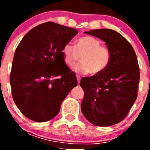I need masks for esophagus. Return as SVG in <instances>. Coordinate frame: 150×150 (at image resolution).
I'll use <instances>...</instances> for the list:
<instances>
[{
  "label": "esophagus",
  "mask_w": 150,
  "mask_h": 150,
  "mask_svg": "<svg viewBox=\"0 0 150 150\" xmlns=\"http://www.w3.org/2000/svg\"><path fill=\"white\" fill-rule=\"evenodd\" d=\"M76 79H77L78 83H79V82H80V76H76Z\"/></svg>",
  "instance_id": "1"
}]
</instances>
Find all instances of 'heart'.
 Returning a JSON list of instances; mask_svg holds the SVG:
<instances>
[{"label": "heart", "mask_w": 150, "mask_h": 150, "mask_svg": "<svg viewBox=\"0 0 150 150\" xmlns=\"http://www.w3.org/2000/svg\"><path fill=\"white\" fill-rule=\"evenodd\" d=\"M64 63L72 67L79 59L80 62L74 71L80 74L98 75L104 72L111 61V52L107 47L100 46V42L91 36H83L75 41L74 47L66 44L62 50Z\"/></svg>", "instance_id": "b5f03b06"}]
</instances>
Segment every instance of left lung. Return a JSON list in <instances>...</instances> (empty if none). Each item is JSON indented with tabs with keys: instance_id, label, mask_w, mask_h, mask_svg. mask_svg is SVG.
<instances>
[{
	"instance_id": "obj_1",
	"label": "left lung",
	"mask_w": 150,
	"mask_h": 150,
	"mask_svg": "<svg viewBox=\"0 0 150 150\" xmlns=\"http://www.w3.org/2000/svg\"><path fill=\"white\" fill-rule=\"evenodd\" d=\"M85 33L105 42L111 61L103 73L81 79L82 112L97 126L117 124L126 117L137 99L140 79L137 55L129 42L115 30L102 28Z\"/></svg>"
}]
</instances>
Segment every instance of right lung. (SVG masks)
<instances>
[{
	"mask_svg": "<svg viewBox=\"0 0 150 150\" xmlns=\"http://www.w3.org/2000/svg\"><path fill=\"white\" fill-rule=\"evenodd\" d=\"M77 34L75 28L48 22L29 30L17 46L10 76L12 95L29 120L44 122L53 119L67 94L77 86L76 74L62 53Z\"/></svg>",
	"mask_w": 150,
	"mask_h": 150,
	"instance_id": "right-lung-1",
	"label": "right lung"
}]
</instances>
